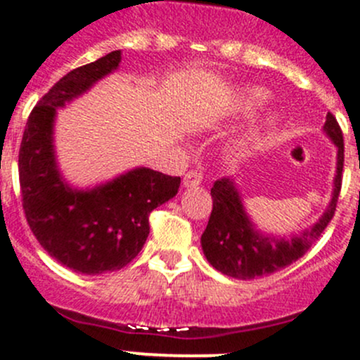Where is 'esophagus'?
I'll list each match as a JSON object with an SVG mask.
<instances>
[{"label":"esophagus","mask_w":360,"mask_h":360,"mask_svg":"<svg viewBox=\"0 0 360 360\" xmlns=\"http://www.w3.org/2000/svg\"><path fill=\"white\" fill-rule=\"evenodd\" d=\"M202 172H198V170H190V172L184 174L183 177V184L186 188H191V186H198V184L202 183Z\"/></svg>","instance_id":"1"}]
</instances>
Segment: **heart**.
<instances>
[{
    "label": "heart",
    "instance_id": "1",
    "mask_svg": "<svg viewBox=\"0 0 360 360\" xmlns=\"http://www.w3.org/2000/svg\"><path fill=\"white\" fill-rule=\"evenodd\" d=\"M265 98H267V93H265L264 89H260V87H250V89L244 91L240 102H243L244 109H253V107L264 103Z\"/></svg>",
    "mask_w": 360,
    "mask_h": 360
}]
</instances>
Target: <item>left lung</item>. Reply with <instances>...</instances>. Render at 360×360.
Listing matches in <instances>:
<instances>
[{"instance_id": "8db88e82", "label": "left lung", "mask_w": 360, "mask_h": 360, "mask_svg": "<svg viewBox=\"0 0 360 360\" xmlns=\"http://www.w3.org/2000/svg\"><path fill=\"white\" fill-rule=\"evenodd\" d=\"M323 131L338 148V169L334 177L333 198L322 218L311 229L304 230L301 236H265L255 229L251 219L248 218L240 195L232 179L223 177L212 184V211L200 243L205 258L216 271L236 280L267 276L299 260L322 236L336 211L345 162L343 131L330 112L327 114Z\"/></svg>"}]
</instances>
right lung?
Here are the masks:
<instances>
[{
    "instance_id": "1",
    "label": "right lung",
    "mask_w": 360,
    "mask_h": 360,
    "mask_svg": "<svg viewBox=\"0 0 360 360\" xmlns=\"http://www.w3.org/2000/svg\"><path fill=\"white\" fill-rule=\"evenodd\" d=\"M121 51L79 66L41 96L27 117L19 151V183L27 225L52 258L75 273L120 271L149 236L153 209L176 197L181 177L139 167L91 190L61 177L52 144L56 110L120 66Z\"/></svg>"
}]
</instances>
